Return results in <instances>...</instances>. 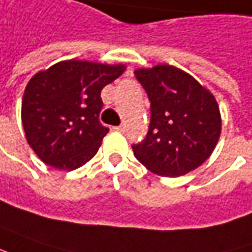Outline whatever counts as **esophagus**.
<instances>
[{"label":"esophagus","instance_id":"obj_1","mask_svg":"<svg viewBox=\"0 0 252 252\" xmlns=\"http://www.w3.org/2000/svg\"><path fill=\"white\" fill-rule=\"evenodd\" d=\"M114 129H116V131H119V132H126V126H114Z\"/></svg>","mask_w":252,"mask_h":252}]
</instances>
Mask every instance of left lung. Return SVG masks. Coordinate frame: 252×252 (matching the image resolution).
<instances>
[{
    "mask_svg": "<svg viewBox=\"0 0 252 252\" xmlns=\"http://www.w3.org/2000/svg\"><path fill=\"white\" fill-rule=\"evenodd\" d=\"M148 92L150 126L145 140L132 145L135 157L160 176H181L211 156L222 128L220 106L204 85L169 64L138 68Z\"/></svg>",
    "mask_w": 252,
    "mask_h": 252,
    "instance_id": "obj_1",
    "label": "left lung"
}]
</instances>
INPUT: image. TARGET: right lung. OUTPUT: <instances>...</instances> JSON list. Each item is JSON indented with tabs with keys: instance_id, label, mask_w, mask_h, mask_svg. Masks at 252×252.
Segmentation results:
<instances>
[{
	"instance_id": "1",
	"label": "right lung",
	"mask_w": 252,
	"mask_h": 252,
	"mask_svg": "<svg viewBox=\"0 0 252 252\" xmlns=\"http://www.w3.org/2000/svg\"><path fill=\"white\" fill-rule=\"evenodd\" d=\"M124 71V64L70 59L30 78L22 100V124L41 161L73 171L96 155L109 132L99 123L100 91Z\"/></svg>"
}]
</instances>
